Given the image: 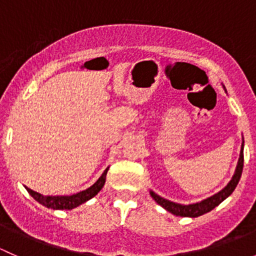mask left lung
Instances as JSON below:
<instances>
[{
	"label": "left lung",
	"instance_id": "1",
	"mask_svg": "<svg viewBox=\"0 0 256 256\" xmlns=\"http://www.w3.org/2000/svg\"><path fill=\"white\" fill-rule=\"evenodd\" d=\"M226 89V88H224ZM242 150H244V141L242 144V150H240V156L238 164H236V172H234V176L232 177L230 182L220 190V192L216 193L212 197L207 198V200H202V202L193 203V204H180V203L171 202V200H167L164 198L160 197L158 194H156L154 192L150 190V194L151 197L158 203L161 207H164L166 210H168L170 213L174 214L178 216H190V218H196V216H203V214L208 213L212 209H214L216 206L220 204L226 198H228L229 196L233 193V190H236V184H238L240 177H242V166H244V154H242Z\"/></svg>",
	"mask_w": 256,
	"mask_h": 256
}]
</instances>
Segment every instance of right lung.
Wrapping results in <instances>:
<instances>
[{"instance_id":"1","label":"right lung","mask_w":256,"mask_h":256,"mask_svg":"<svg viewBox=\"0 0 256 256\" xmlns=\"http://www.w3.org/2000/svg\"><path fill=\"white\" fill-rule=\"evenodd\" d=\"M108 170H109V167L105 170L104 174L100 176L99 180H98L92 187L72 196H43L40 194V193L34 192V190H30V188L27 187H26V190H28V193H30L38 203L43 204L44 207L52 209H73L79 207L80 204L85 203L86 200H92V197H95V196L100 192V190H102L105 184Z\"/></svg>"}]
</instances>
